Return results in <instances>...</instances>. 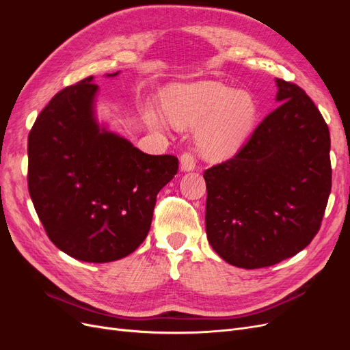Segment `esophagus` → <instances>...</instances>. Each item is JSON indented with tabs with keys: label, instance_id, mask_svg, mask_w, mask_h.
<instances>
[{
	"label": "esophagus",
	"instance_id": "obj_1",
	"mask_svg": "<svg viewBox=\"0 0 350 350\" xmlns=\"http://www.w3.org/2000/svg\"><path fill=\"white\" fill-rule=\"evenodd\" d=\"M196 169V157L193 153H184L181 156V171L189 172Z\"/></svg>",
	"mask_w": 350,
	"mask_h": 350
}]
</instances>
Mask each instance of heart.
I'll list each match as a JSON object with an SVG mask.
<instances>
[{
  "instance_id": "obj_1",
  "label": "heart",
  "mask_w": 350,
  "mask_h": 350,
  "mask_svg": "<svg viewBox=\"0 0 350 350\" xmlns=\"http://www.w3.org/2000/svg\"><path fill=\"white\" fill-rule=\"evenodd\" d=\"M167 118L179 126H197L198 150L207 159L234 154L252 130L257 103L250 93L237 92L216 81H200L169 89L162 98ZM144 118L152 129L163 130L165 116L147 107Z\"/></svg>"
}]
</instances>
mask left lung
I'll return each mask as SVG.
<instances>
[{
	"label": "left lung",
	"mask_w": 350,
	"mask_h": 350,
	"mask_svg": "<svg viewBox=\"0 0 350 350\" xmlns=\"http://www.w3.org/2000/svg\"><path fill=\"white\" fill-rule=\"evenodd\" d=\"M279 107L226 162L204 171L206 232L232 266L293 257L320 230L332 191L330 131L311 98L276 79Z\"/></svg>",
	"instance_id": "8db88e82"
}]
</instances>
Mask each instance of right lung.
Segmentation results:
<instances>
[{
	"label": "right lung",
	"instance_id": "right-lung-1",
	"mask_svg": "<svg viewBox=\"0 0 350 350\" xmlns=\"http://www.w3.org/2000/svg\"><path fill=\"white\" fill-rule=\"evenodd\" d=\"M96 92L86 77L38 115L27 139V187L55 247L80 261L109 262L146 239L157 193L176 175L178 159L143 153L99 126Z\"/></svg>",
	"mask_w": 350,
	"mask_h": 350
}]
</instances>
